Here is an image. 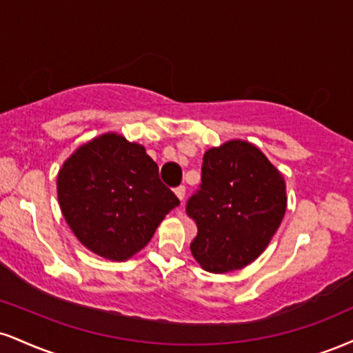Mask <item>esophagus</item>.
I'll return each mask as SVG.
<instances>
[{
    "label": "esophagus",
    "mask_w": 353,
    "mask_h": 353,
    "mask_svg": "<svg viewBox=\"0 0 353 353\" xmlns=\"http://www.w3.org/2000/svg\"><path fill=\"white\" fill-rule=\"evenodd\" d=\"M174 192H176L177 197H179L181 202H184V197H185V188L184 185H179V188L174 189Z\"/></svg>",
    "instance_id": "1"
}]
</instances>
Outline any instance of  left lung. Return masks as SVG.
<instances>
[{"instance_id":"obj_1","label":"left lung","mask_w":353,"mask_h":353,"mask_svg":"<svg viewBox=\"0 0 353 353\" xmlns=\"http://www.w3.org/2000/svg\"><path fill=\"white\" fill-rule=\"evenodd\" d=\"M281 172L252 143L232 139L203 154L202 182L185 212L197 225L190 252L210 273L245 268L265 252L286 212Z\"/></svg>"}]
</instances>
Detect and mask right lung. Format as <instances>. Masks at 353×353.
Here are the masks:
<instances>
[{
    "label": "right lung",
    "mask_w": 353,
    "mask_h": 353,
    "mask_svg": "<svg viewBox=\"0 0 353 353\" xmlns=\"http://www.w3.org/2000/svg\"><path fill=\"white\" fill-rule=\"evenodd\" d=\"M57 197L80 243L113 261L144 248L181 203L141 144L117 133L92 139L62 164Z\"/></svg>",
    "instance_id": "right-lung-1"
}]
</instances>
